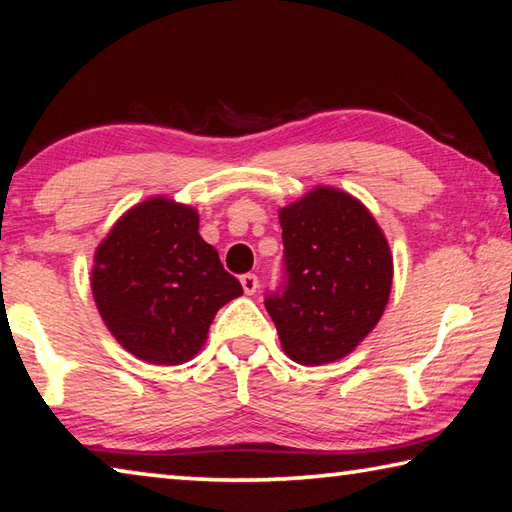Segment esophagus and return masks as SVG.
I'll list each match as a JSON object with an SVG mask.
<instances>
[{
  "instance_id": "1",
  "label": "esophagus",
  "mask_w": 512,
  "mask_h": 512,
  "mask_svg": "<svg viewBox=\"0 0 512 512\" xmlns=\"http://www.w3.org/2000/svg\"><path fill=\"white\" fill-rule=\"evenodd\" d=\"M240 285H243L245 294H254L258 289V276L256 274H245L240 276Z\"/></svg>"
}]
</instances>
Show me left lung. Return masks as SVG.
Masks as SVG:
<instances>
[{
    "label": "left lung",
    "instance_id": "left-lung-1",
    "mask_svg": "<svg viewBox=\"0 0 512 512\" xmlns=\"http://www.w3.org/2000/svg\"><path fill=\"white\" fill-rule=\"evenodd\" d=\"M285 281L265 307L289 359L323 365L350 354L383 316L392 254L363 202L316 187L278 211Z\"/></svg>",
    "mask_w": 512,
    "mask_h": 512
}]
</instances>
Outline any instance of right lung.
<instances>
[{
  "instance_id": "right-lung-1",
  "label": "right lung",
  "mask_w": 512,
  "mask_h": 512,
  "mask_svg": "<svg viewBox=\"0 0 512 512\" xmlns=\"http://www.w3.org/2000/svg\"><path fill=\"white\" fill-rule=\"evenodd\" d=\"M91 289L109 332L153 365L200 352L216 312L243 294L198 234V211L165 196L129 209L95 249Z\"/></svg>"
}]
</instances>
